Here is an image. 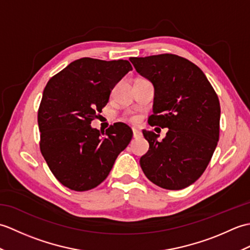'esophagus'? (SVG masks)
Instances as JSON below:
<instances>
[{"instance_id":"obj_1","label":"esophagus","mask_w":250,"mask_h":250,"mask_svg":"<svg viewBox=\"0 0 250 250\" xmlns=\"http://www.w3.org/2000/svg\"><path fill=\"white\" fill-rule=\"evenodd\" d=\"M132 131H133V137L134 139H140V137H142V132L139 131L137 129L133 128L132 129Z\"/></svg>"}]
</instances>
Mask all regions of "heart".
Returning a JSON list of instances; mask_svg holds the SVG:
<instances>
[{
	"label": "heart",
	"instance_id": "b5f03b06",
	"mask_svg": "<svg viewBox=\"0 0 250 250\" xmlns=\"http://www.w3.org/2000/svg\"><path fill=\"white\" fill-rule=\"evenodd\" d=\"M130 120L135 121V120H136V117H135V116H130Z\"/></svg>",
	"mask_w": 250,
	"mask_h": 250
}]
</instances>
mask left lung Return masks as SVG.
<instances>
[{"mask_svg": "<svg viewBox=\"0 0 250 250\" xmlns=\"http://www.w3.org/2000/svg\"><path fill=\"white\" fill-rule=\"evenodd\" d=\"M130 61L155 87L148 124L168 129L161 142L152 131L143 130L149 150L141 158V167L159 187L184 189L204 173L216 149L218 97L201 68L183 57L163 54Z\"/></svg>", "mask_w": 250, "mask_h": 250, "instance_id": "8db88e82", "label": "left lung"}]
</instances>
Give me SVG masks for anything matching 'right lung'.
I'll return each instance as SVG.
<instances>
[{
    "label": "right lung",
    "instance_id": "obj_1",
    "mask_svg": "<svg viewBox=\"0 0 250 250\" xmlns=\"http://www.w3.org/2000/svg\"><path fill=\"white\" fill-rule=\"evenodd\" d=\"M130 71L126 60L82 58L47 83L37 115L40 148L52 174L68 189L99 186L131 142L133 132L124 122H116L105 133L90 125Z\"/></svg>",
    "mask_w": 250,
    "mask_h": 250
}]
</instances>
